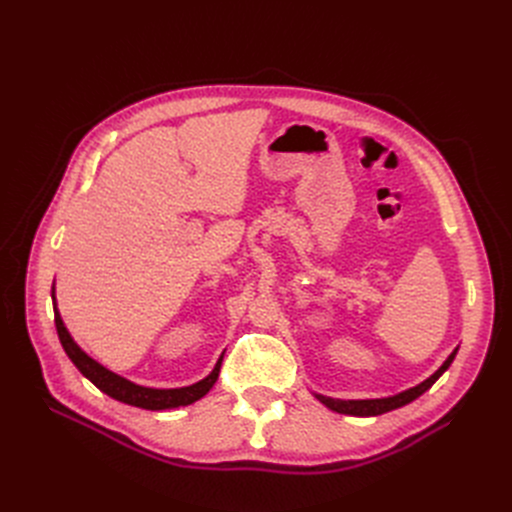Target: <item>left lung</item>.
Segmentation results:
<instances>
[{
  "mask_svg": "<svg viewBox=\"0 0 512 512\" xmlns=\"http://www.w3.org/2000/svg\"><path fill=\"white\" fill-rule=\"evenodd\" d=\"M456 351L459 348H454V351L450 353V357L444 361V365L434 373L429 375V378L425 382H421L419 386L415 388H409L405 392H400L396 396H388V398H371V400H340V398H330V396H321V394H315L317 400L324 402V405L336 413H342V415H353V417H375V415H382V413H388V411H394L398 407H405L409 405V402H413L415 398H419L425 390L432 388L436 384V380L440 378V375L450 367V363L454 361L456 357Z\"/></svg>",
  "mask_w": 512,
  "mask_h": 512,
  "instance_id": "1",
  "label": "left lung"
}]
</instances>
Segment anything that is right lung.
Masks as SVG:
<instances>
[{
    "mask_svg": "<svg viewBox=\"0 0 512 512\" xmlns=\"http://www.w3.org/2000/svg\"><path fill=\"white\" fill-rule=\"evenodd\" d=\"M51 301H53V315H56V330H58L60 342L64 346L68 359L101 392H105L107 396H112V398H116L120 402H126V405L147 409V411L186 407V405H193L195 400L203 398L213 388L215 380H218L220 367H222V357L218 359V363H215L213 371L207 375V378L197 382V384H193V386L157 390V388H145V386H139V384H132V382L120 378V375L112 373L110 369H105L103 365H99L85 351H80L78 344L72 340V336L68 334L64 321L60 317V311L56 307V292H53V288H51Z\"/></svg>",
    "mask_w": 512,
    "mask_h": 512,
    "instance_id": "right-lung-1",
    "label": "right lung"
}]
</instances>
